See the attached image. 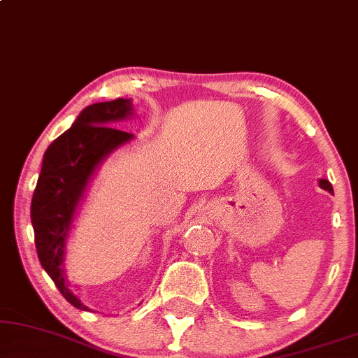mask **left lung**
<instances>
[{
    "label": "left lung",
    "mask_w": 358,
    "mask_h": 358,
    "mask_svg": "<svg viewBox=\"0 0 358 358\" xmlns=\"http://www.w3.org/2000/svg\"><path fill=\"white\" fill-rule=\"evenodd\" d=\"M319 187H321L322 189H326V192L329 193H334V189H332V185L327 182V180H319Z\"/></svg>",
    "instance_id": "8db88e82"
}]
</instances>
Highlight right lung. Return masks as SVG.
<instances>
[{"label":"right lung","mask_w":358,"mask_h":358,"mask_svg":"<svg viewBox=\"0 0 358 358\" xmlns=\"http://www.w3.org/2000/svg\"><path fill=\"white\" fill-rule=\"evenodd\" d=\"M131 111V101L124 98L85 108L73 126L45 150L32 194L31 221L37 257L62 296L78 309L88 308L66 287L62 270L65 239L93 171L106 155L132 139L129 132L111 126L114 121L126 119Z\"/></svg>","instance_id":"add662e5"}]
</instances>
